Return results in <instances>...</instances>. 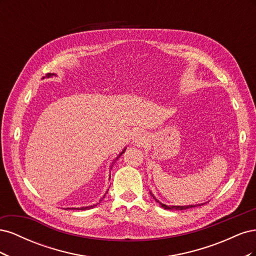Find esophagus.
<instances>
[{
    "mask_svg": "<svg viewBox=\"0 0 256 256\" xmlns=\"http://www.w3.org/2000/svg\"><path fill=\"white\" fill-rule=\"evenodd\" d=\"M131 140H132V143H134L136 145L141 146L146 141V134H144V131H142V130H136L132 134Z\"/></svg>",
    "mask_w": 256,
    "mask_h": 256,
    "instance_id": "obj_1",
    "label": "esophagus"
}]
</instances>
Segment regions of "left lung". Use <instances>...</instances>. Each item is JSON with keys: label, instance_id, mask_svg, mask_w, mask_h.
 I'll return each mask as SVG.
<instances>
[{"label": "left lung", "instance_id": "1", "mask_svg": "<svg viewBox=\"0 0 256 256\" xmlns=\"http://www.w3.org/2000/svg\"><path fill=\"white\" fill-rule=\"evenodd\" d=\"M150 196L154 198V200H156V202L162 207V208H164V209H170V210H184V209H188V208H192V207H196V206H200V205H203V204H205V203H202V204H196V205H184V206H174V205H166V204H164V203H161L160 200H158L156 198H154V196L152 194V191H150Z\"/></svg>", "mask_w": 256, "mask_h": 256}]
</instances>
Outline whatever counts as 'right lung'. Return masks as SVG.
<instances>
[{"mask_svg": "<svg viewBox=\"0 0 256 256\" xmlns=\"http://www.w3.org/2000/svg\"><path fill=\"white\" fill-rule=\"evenodd\" d=\"M56 76V74H51V72H49V74H46V76H42V79H44V78H51V76ZM125 150H126V147H125V148L122 150V152H120V154H118V156L114 159V161L118 160V158L122 156V154L124 152H125ZM104 196H106V194H104ZM104 198V196L102 200H99V203L102 202V200ZM99 203H97V204H94V205H90V206H86V207H78V208H76V207H74V208H72V207H67V208H65V209H74V210H83V209H88V208L90 209V208L95 207V206H97Z\"/></svg>", "mask_w": 256, "mask_h": 256, "instance_id": "obj_1", "label": "right lung"}]
</instances>
